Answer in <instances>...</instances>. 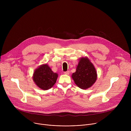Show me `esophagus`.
Segmentation results:
<instances>
[{
  "label": "esophagus",
  "instance_id": "34e87169",
  "mask_svg": "<svg viewBox=\"0 0 131 131\" xmlns=\"http://www.w3.org/2000/svg\"><path fill=\"white\" fill-rule=\"evenodd\" d=\"M64 73L66 74H69V71H65Z\"/></svg>",
  "mask_w": 131,
  "mask_h": 131
}]
</instances>
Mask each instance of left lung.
Wrapping results in <instances>:
<instances>
[{
  "instance_id": "8db88e82",
  "label": "left lung",
  "mask_w": 131,
  "mask_h": 131,
  "mask_svg": "<svg viewBox=\"0 0 131 131\" xmlns=\"http://www.w3.org/2000/svg\"><path fill=\"white\" fill-rule=\"evenodd\" d=\"M72 78L75 84L82 89L90 88L97 79L96 69L86 58H81L76 68V71L72 74Z\"/></svg>"
}]
</instances>
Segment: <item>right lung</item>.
<instances>
[{"mask_svg":"<svg viewBox=\"0 0 131 131\" xmlns=\"http://www.w3.org/2000/svg\"><path fill=\"white\" fill-rule=\"evenodd\" d=\"M58 74L52 71L47 64L37 68L33 74V80L39 88L47 90L51 89L57 81Z\"/></svg>","mask_w":131,"mask_h":131,"instance_id":"obj_1","label":"right lung"}]
</instances>
